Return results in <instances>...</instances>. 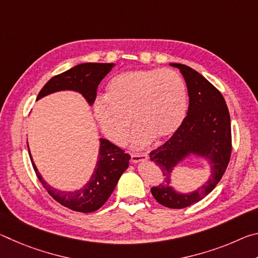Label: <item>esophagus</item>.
<instances>
[{
  "label": "esophagus",
  "instance_id": "34e87169",
  "mask_svg": "<svg viewBox=\"0 0 258 258\" xmlns=\"http://www.w3.org/2000/svg\"><path fill=\"white\" fill-rule=\"evenodd\" d=\"M149 159L147 154H134L132 155V161L133 163H143Z\"/></svg>",
  "mask_w": 258,
  "mask_h": 258
}]
</instances>
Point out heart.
I'll list each match as a JSON object with an SVG mask.
<instances>
[{"label": "heart", "mask_w": 258, "mask_h": 258, "mask_svg": "<svg viewBox=\"0 0 258 258\" xmlns=\"http://www.w3.org/2000/svg\"><path fill=\"white\" fill-rule=\"evenodd\" d=\"M187 110V91L183 78L171 69H139L121 73L98 97L93 111L103 134L116 145L125 141L131 117L137 125L131 138L135 149L157 138H171L180 128Z\"/></svg>", "instance_id": "heart-1"}]
</instances>
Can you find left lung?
<instances>
[{"instance_id": "1", "label": "left lung", "mask_w": 258, "mask_h": 258, "mask_svg": "<svg viewBox=\"0 0 258 258\" xmlns=\"http://www.w3.org/2000/svg\"><path fill=\"white\" fill-rule=\"evenodd\" d=\"M180 69L184 78L189 108L186 117L172 138L150 152L151 161L164 175L151 194L160 205L181 209L198 203L212 192L223 176L231 156V120L223 95L195 69L181 63H169ZM191 156L209 163V180L191 192L176 191L171 186V174L183 161Z\"/></svg>"}]
</instances>
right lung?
<instances>
[{"label": "right lung", "instance_id": "obj_1", "mask_svg": "<svg viewBox=\"0 0 258 258\" xmlns=\"http://www.w3.org/2000/svg\"><path fill=\"white\" fill-rule=\"evenodd\" d=\"M113 66L115 63L86 62L77 64L69 71L52 77L43 86L36 100H40L52 93L60 92V91H75V92L82 94L86 102L92 106L97 98L98 85ZM29 157L38 180L41 181L51 197L62 206L81 213L98 211L100 207L103 206L104 203L110 197L112 191L115 190L121 174L127 169L131 159L130 155L125 154L124 150L112 145L108 140L101 138L100 139L98 161L90 180L81 189L62 191L51 186L43 178L34 163L30 151Z\"/></svg>", "mask_w": 258, "mask_h": 258}]
</instances>
